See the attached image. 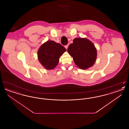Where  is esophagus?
<instances>
[{
	"label": "esophagus",
	"mask_w": 129,
	"mask_h": 129,
	"mask_svg": "<svg viewBox=\"0 0 129 129\" xmlns=\"http://www.w3.org/2000/svg\"><path fill=\"white\" fill-rule=\"evenodd\" d=\"M68 46H69V45H68H68H65V48L66 49H67Z\"/></svg>",
	"instance_id": "obj_1"
}]
</instances>
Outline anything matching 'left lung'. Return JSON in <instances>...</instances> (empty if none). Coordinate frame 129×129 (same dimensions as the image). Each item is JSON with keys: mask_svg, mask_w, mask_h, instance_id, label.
I'll return each mask as SVG.
<instances>
[{"mask_svg": "<svg viewBox=\"0 0 129 129\" xmlns=\"http://www.w3.org/2000/svg\"><path fill=\"white\" fill-rule=\"evenodd\" d=\"M78 67L86 70L92 66L97 58V50L94 44L86 38H78L73 40L68 48Z\"/></svg>", "mask_w": 129, "mask_h": 129, "instance_id": "8db88e82", "label": "left lung"}]
</instances>
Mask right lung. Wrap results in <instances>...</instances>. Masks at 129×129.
I'll return each instance as SVG.
<instances>
[{"mask_svg":"<svg viewBox=\"0 0 129 129\" xmlns=\"http://www.w3.org/2000/svg\"><path fill=\"white\" fill-rule=\"evenodd\" d=\"M66 51V49L60 43L48 41L38 50V59L45 69L52 70L57 65L59 58Z\"/></svg>","mask_w":129,"mask_h":129,"instance_id":"obj_1","label":"right lung"}]
</instances>
